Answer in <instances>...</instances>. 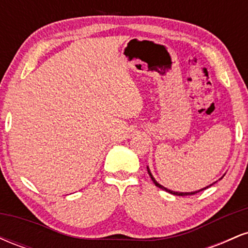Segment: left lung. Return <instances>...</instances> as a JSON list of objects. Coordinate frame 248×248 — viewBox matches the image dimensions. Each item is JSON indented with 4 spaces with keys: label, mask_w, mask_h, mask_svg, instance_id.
<instances>
[{
    "label": "left lung",
    "mask_w": 248,
    "mask_h": 248,
    "mask_svg": "<svg viewBox=\"0 0 248 248\" xmlns=\"http://www.w3.org/2000/svg\"><path fill=\"white\" fill-rule=\"evenodd\" d=\"M147 170H148V173H149L150 178H152V181L154 182V184H155L156 186H157V187H160V189H162V190H166V191L170 192V193H172V195H175V196H189V195H195V193H197V192H199V191H203V190L207 189V187H209V186H211L212 184H213V183H212V184H210L209 186H205V187H203V189H201V190H197V191H191V192H178V191H172V190H169V189H167L166 186H161V184L158 183V182L156 181L155 178H154V176L152 175V172H150V169H149V167H147Z\"/></svg>",
    "instance_id": "obj_1"
}]
</instances>
